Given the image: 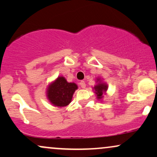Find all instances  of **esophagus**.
Here are the masks:
<instances>
[{
    "label": "esophagus",
    "instance_id": "34e87169",
    "mask_svg": "<svg viewBox=\"0 0 157 157\" xmlns=\"http://www.w3.org/2000/svg\"><path fill=\"white\" fill-rule=\"evenodd\" d=\"M80 86L82 89H85V88H86V82H85L84 81H80Z\"/></svg>",
    "mask_w": 157,
    "mask_h": 157
}]
</instances>
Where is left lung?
<instances>
[{
    "instance_id": "obj_1",
    "label": "left lung",
    "mask_w": 157,
    "mask_h": 157,
    "mask_svg": "<svg viewBox=\"0 0 157 157\" xmlns=\"http://www.w3.org/2000/svg\"><path fill=\"white\" fill-rule=\"evenodd\" d=\"M109 86L106 82H103V80L100 77L96 79V85L93 87L94 92L96 94V97L98 100H102L104 97V94H105L107 91Z\"/></svg>"
}]
</instances>
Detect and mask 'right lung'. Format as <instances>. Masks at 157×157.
I'll use <instances>...</instances> for the list:
<instances>
[{"instance_id":"add662e5","label":"right lung","mask_w":157,"mask_h":157,"mask_svg":"<svg viewBox=\"0 0 157 157\" xmlns=\"http://www.w3.org/2000/svg\"><path fill=\"white\" fill-rule=\"evenodd\" d=\"M78 86L75 82H68L63 76H59L50 82L46 88L48 100L55 107L63 108L68 105Z\"/></svg>"}]
</instances>
